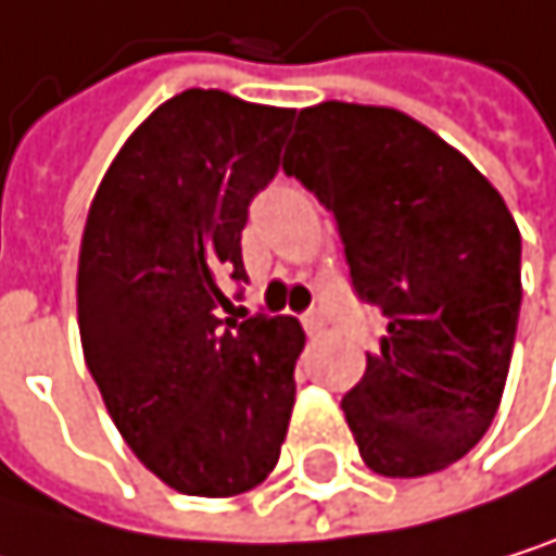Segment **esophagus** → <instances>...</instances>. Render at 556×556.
Masks as SVG:
<instances>
[{
  "label": "esophagus",
  "instance_id": "1",
  "mask_svg": "<svg viewBox=\"0 0 556 556\" xmlns=\"http://www.w3.org/2000/svg\"><path fill=\"white\" fill-rule=\"evenodd\" d=\"M301 325H304V331H308V334H321L325 325H328V318H325L321 308H312V312H304V315H301Z\"/></svg>",
  "mask_w": 556,
  "mask_h": 556
}]
</instances>
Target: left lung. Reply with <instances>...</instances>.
I'll return each mask as SVG.
<instances>
[{
	"instance_id": "1",
	"label": "left lung",
	"mask_w": 556,
	"mask_h": 556,
	"mask_svg": "<svg viewBox=\"0 0 556 556\" xmlns=\"http://www.w3.org/2000/svg\"><path fill=\"white\" fill-rule=\"evenodd\" d=\"M285 172L334 212L351 285L384 315L344 397L375 475L444 470L491 428L520 315V231L497 188L397 109H301Z\"/></svg>"
}]
</instances>
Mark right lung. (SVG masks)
Masks as SVG:
<instances>
[{
	"label": "right lung",
	"mask_w": 556,
	"mask_h": 556,
	"mask_svg": "<svg viewBox=\"0 0 556 556\" xmlns=\"http://www.w3.org/2000/svg\"><path fill=\"white\" fill-rule=\"evenodd\" d=\"M294 109L188 89L109 165L78 252V334L125 444L191 497L262 484L294 407L304 331L228 318L241 228L275 178Z\"/></svg>",
	"instance_id": "obj_1"
}]
</instances>
